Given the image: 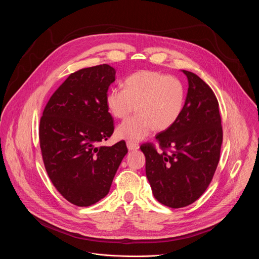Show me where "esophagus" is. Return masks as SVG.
I'll use <instances>...</instances> for the list:
<instances>
[{"mask_svg": "<svg viewBox=\"0 0 259 259\" xmlns=\"http://www.w3.org/2000/svg\"><path fill=\"white\" fill-rule=\"evenodd\" d=\"M127 147L129 151H136L139 149V145L133 141H127Z\"/></svg>", "mask_w": 259, "mask_h": 259, "instance_id": "obj_1", "label": "esophagus"}]
</instances>
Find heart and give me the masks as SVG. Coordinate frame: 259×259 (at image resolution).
Listing matches in <instances>:
<instances>
[{
  "label": "heart",
  "mask_w": 259,
  "mask_h": 259,
  "mask_svg": "<svg viewBox=\"0 0 259 259\" xmlns=\"http://www.w3.org/2000/svg\"><path fill=\"white\" fill-rule=\"evenodd\" d=\"M184 96V87L178 79L156 70H140L126 79L125 88H109L105 103L117 119L126 118L136 106L137 115L122 122L116 135L121 139L141 140L155 129L165 131L177 122Z\"/></svg>",
  "instance_id": "1"
}]
</instances>
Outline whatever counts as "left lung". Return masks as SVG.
I'll return each instance as SVG.
<instances>
[{"mask_svg":"<svg viewBox=\"0 0 259 259\" xmlns=\"http://www.w3.org/2000/svg\"><path fill=\"white\" fill-rule=\"evenodd\" d=\"M182 72L189 81L186 102L177 122L156 136L162 152L152 143L140 146L154 197L171 208L186 207L204 194L217 168L223 143L214 92L196 73Z\"/></svg>","mask_w":259,"mask_h":259,"instance_id":"left-lung-1","label":"left lung"}]
</instances>
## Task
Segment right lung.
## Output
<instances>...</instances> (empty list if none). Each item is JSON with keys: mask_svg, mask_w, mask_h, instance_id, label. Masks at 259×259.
Masks as SVG:
<instances>
[{"mask_svg": "<svg viewBox=\"0 0 259 259\" xmlns=\"http://www.w3.org/2000/svg\"><path fill=\"white\" fill-rule=\"evenodd\" d=\"M116 80L108 64L72 72L50 97L40 121L44 165L53 186L69 203L87 207L109 192L128 153L124 140L98 145L114 132L105 95Z\"/></svg>", "mask_w": 259, "mask_h": 259, "instance_id": "obj_1", "label": "right lung"}]
</instances>
